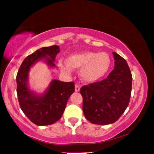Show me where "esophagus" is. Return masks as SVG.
<instances>
[{
  "mask_svg": "<svg viewBox=\"0 0 154 154\" xmlns=\"http://www.w3.org/2000/svg\"><path fill=\"white\" fill-rule=\"evenodd\" d=\"M80 90V86L79 85H75V91L76 92H78Z\"/></svg>",
  "mask_w": 154,
  "mask_h": 154,
  "instance_id": "esophagus-1",
  "label": "esophagus"
}]
</instances>
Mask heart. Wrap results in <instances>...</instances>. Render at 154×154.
<instances>
[{"mask_svg": "<svg viewBox=\"0 0 154 154\" xmlns=\"http://www.w3.org/2000/svg\"><path fill=\"white\" fill-rule=\"evenodd\" d=\"M67 63L60 62L58 64L62 71L70 74L72 68L78 69L83 81L94 83L102 79L109 71L112 58L107 52L88 51L74 54L68 58Z\"/></svg>", "mask_w": 154, "mask_h": 154, "instance_id": "1", "label": "heart"}]
</instances>
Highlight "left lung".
<instances>
[{"label": "left lung", "instance_id": "8db88e82", "mask_svg": "<svg viewBox=\"0 0 154 154\" xmlns=\"http://www.w3.org/2000/svg\"><path fill=\"white\" fill-rule=\"evenodd\" d=\"M114 69L107 78L80 89L85 118L94 124L106 125L116 122L129 105L132 75L127 63L113 52Z\"/></svg>", "mask_w": 154, "mask_h": 154}]
</instances>
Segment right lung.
Masks as SVG:
<instances>
[{
	"instance_id": "right-lung-1",
	"label": "right lung",
	"mask_w": 154,
	"mask_h": 154,
	"mask_svg": "<svg viewBox=\"0 0 154 154\" xmlns=\"http://www.w3.org/2000/svg\"><path fill=\"white\" fill-rule=\"evenodd\" d=\"M57 45L45 47L36 50L23 60L17 72V94L20 108L25 116L38 126L50 125L62 117L69 97L75 91L73 82L53 79L43 94H38L28 87L29 72L32 66L44 60L50 67L60 52Z\"/></svg>"
}]
</instances>
